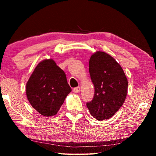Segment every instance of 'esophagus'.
<instances>
[{"label":"esophagus","mask_w":156,"mask_h":156,"mask_svg":"<svg viewBox=\"0 0 156 156\" xmlns=\"http://www.w3.org/2000/svg\"><path fill=\"white\" fill-rule=\"evenodd\" d=\"M80 91V87H75L73 89V92H74V93H79Z\"/></svg>","instance_id":"obj_1"}]
</instances>
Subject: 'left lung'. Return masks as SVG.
Returning a JSON list of instances; mask_svg holds the SVG:
<instances>
[{"instance_id": "left-lung-1", "label": "left lung", "mask_w": 156, "mask_h": 156, "mask_svg": "<svg viewBox=\"0 0 156 156\" xmlns=\"http://www.w3.org/2000/svg\"><path fill=\"white\" fill-rule=\"evenodd\" d=\"M89 70L95 93L87 107L96 120L109 119L122 107L127 94L128 81L125 72L114 58L102 51L91 56Z\"/></svg>"}]
</instances>
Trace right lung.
I'll use <instances>...</instances> for the list:
<instances>
[{"label": "right lung", "instance_id": "add662e5", "mask_svg": "<svg viewBox=\"0 0 156 156\" xmlns=\"http://www.w3.org/2000/svg\"><path fill=\"white\" fill-rule=\"evenodd\" d=\"M72 91L64 71L51 59L36 66L26 85L31 106L44 116L56 115L65 98Z\"/></svg>", "mask_w": 156, "mask_h": 156}]
</instances>
